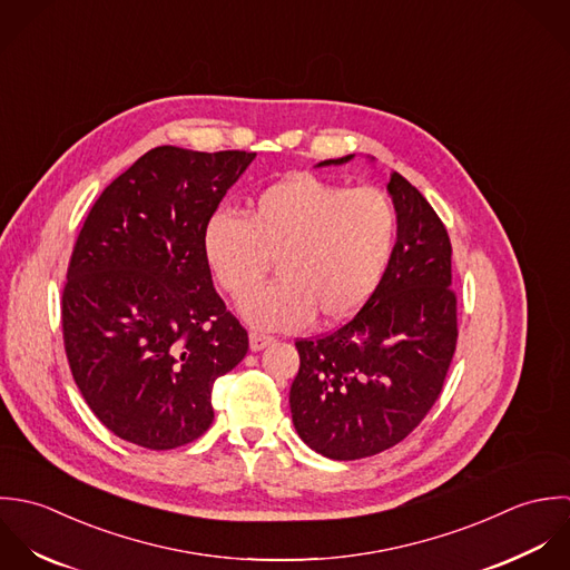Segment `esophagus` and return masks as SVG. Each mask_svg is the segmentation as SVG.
I'll list each match as a JSON object with an SVG mask.
<instances>
[{
	"mask_svg": "<svg viewBox=\"0 0 570 570\" xmlns=\"http://www.w3.org/2000/svg\"><path fill=\"white\" fill-rule=\"evenodd\" d=\"M271 342H273V337H271V335H264V333H250V335H248V343H250V350H253V352L266 347Z\"/></svg>",
	"mask_w": 570,
	"mask_h": 570,
	"instance_id": "34e87169",
	"label": "esophagus"
}]
</instances>
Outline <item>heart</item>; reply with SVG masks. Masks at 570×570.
Instances as JSON below:
<instances>
[{
  "label": "heart",
  "instance_id": "heart-1",
  "mask_svg": "<svg viewBox=\"0 0 570 570\" xmlns=\"http://www.w3.org/2000/svg\"><path fill=\"white\" fill-rule=\"evenodd\" d=\"M399 235L390 196L313 174L275 180L246 200L244 218L216 212L203 253L218 286L244 297L276 259L281 279L250 293L242 317L264 331H295L317 317L343 322L381 286Z\"/></svg>",
  "mask_w": 570,
  "mask_h": 570
}]
</instances>
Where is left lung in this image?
Segmentation results:
<instances>
[{
    "label": "left lung",
    "mask_w": 570,
    "mask_h": 570,
    "mask_svg": "<svg viewBox=\"0 0 570 570\" xmlns=\"http://www.w3.org/2000/svg\"><path fill=\"white\" fill-rule=\"evenodd\" d=\"M387 191L399 235L381 286L337 331L295 342L293 423L311 450L333 460L381 454L412 434L439 401L454 358L458 302L448 228L401 174H392Z\"/></svg>",
    "instance_id": "obj_1"
}]
</instances>
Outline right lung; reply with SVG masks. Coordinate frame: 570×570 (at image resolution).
Returning a JSON list of instances; mask_svg holds the SVG:
<instances>
[{
    "label": "right lung",
    "instance_id": "right-lung-1",
    "mask_svg": "<svg viewBox=\"0 0 570 570\" xmlns=\"http://www.w3.org/2000/svg\"><path fill=\"white\" fill-rule=\"evenodd\" d=\"M255 151L142 154L92 205L61 295L72 379L97 419L145 450H176L214 421L212 392L248 350L214 288L203 230Z\"/></svg>",
    "mask_w": 570,
    "mask_h": 570
}]
</instances>
